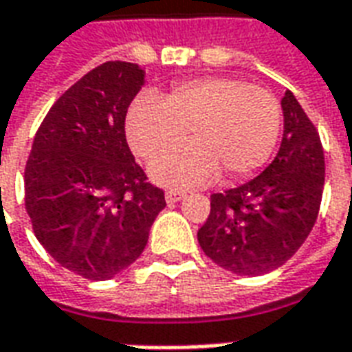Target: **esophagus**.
I'll return each mask as SVG.
<instances>
[{
  "instance_id": "esophagus-1",
  "label": "esophagus",
  "mask_w": 352,
  "mask_h": 352,
  "mask_svg": "<svg viewBox=\"0 0 352 352\" xmlns=\"http://www.w3.org/2000/svg\"><path fill=\"white\" fill-rule=\"evenodd\" d=\"M181 198H185V190H177V188H169L166 192V200L167 202H177V200H181Z\"/></svg>"
}]
</instances>
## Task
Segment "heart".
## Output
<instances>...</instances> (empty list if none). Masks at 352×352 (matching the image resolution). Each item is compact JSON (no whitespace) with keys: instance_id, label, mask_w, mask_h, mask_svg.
I'll return each mask as SVG.
<instances>
[{"instance_id":"heart-1","label":"heart","mask_w":352,"mask_h":352,"mask_svg":"<svg viewBox=\"0 0 352 352\" xmlns=\"http://www.w3.org/2000/svg\"><path fill=\"white\" fill-rule=\"evenodd\" d=\"M281 125L283 109L270 90L241 78L208 76L173 86L160 98H138L125 117V135L136 156L154 162L190 131L192 144L152 166L160 183L188 186L206 183L217 171L226 183L256 173L276 152Z\"/></svg>"}]
</instances>
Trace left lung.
I'll list each match as a JSON object with an SVG mask.
<instances>
[{"mask_svg": "<svg viewBox=\"0 0 352 352\" xmlns=\"http://www.w3.org/2000/svg\"><path fill=\"white\" fill-rule=\"evenodd\" d=\"M285 131L276 160L245 185L216 192L198 243L210 260L239 276L283 266L316 223L326 162L316 126L291 90L283 100Z\"/></svg>", "mask_w": 352, "mask_h": 352, "instance_id": "obj_1", "label": "left lung"}]
</instances>
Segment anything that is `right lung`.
<instances>
[{
  "label": "right lung",
  "instance_id": "1",
  "mask_svg": "<svg viewBox=\"0 0 352 352\" xmlns=\"http://www.w3.org/2000/svg\"><path fill=\"white\" fill-rule=\"evenodd\" d=\"M144 85L136 63L107 61L56 100L25 167V208L59 266L92 281L142 254L166 196L126 144L125 117Z\"/></svg>",
  "mask_w": 352,
  "mask_h": 352
}]
</instances>
